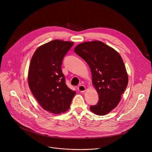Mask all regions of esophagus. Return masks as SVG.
I'll list each match as a JSON object with an SVG mask.
<instances>
[{"label": "esophagus", "mask_w": 152, "mask_h": 152, "mask_svg": "<svg viewBox=\"0 0 152 152\" xmlns=\"http://www.w3.org/2000/svg\"><path fill=\"white\" fill-rule=\"evenodd\" d=\"M77 89H78V91H79V92H84L86 91V87H85L84 86H83V85H80V86H78Z\"/></svg>", "instance_id": "34e87169"}]
</instances>
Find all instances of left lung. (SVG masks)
<instances>
[{"label":"left lung","mask_w":152,"mask_h":152,"mask_svg":"<svg viewBox=\"0 0 152 152\" xmlns=\"http://www.w3.org/2000/svg\"><path fill=\"white\" fill-rule=\"evenodd\" d=\"M74 50L89 66L92 84L99 95V102L91 106V111L100 116L108 114L118 105L128 84L121 57L113 48L98 41L79 44Z\"/></svg>","instance_id":"1"}]
</instances>
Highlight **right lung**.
I'll use <instances>...</instances> for the list:
<instances>
[{
  "label": "right lung",
  "instance_id": "obj_1",
  "mask_svg": "<svg viewBox=\"0 0 152 152\" xmlns=\"http://www.w3.org/2000/svg\"><path fill=\"white\" fill-rule=\"evenodd\" d=\"M73 44L53 40L38 47L31 60L29 89L42 108L53 114L66 111L76 94L66 86L61 68L64 56Z\"/></svg>",
  "mask_w": 152,
  "mask_h": 152
}]
</instances>
